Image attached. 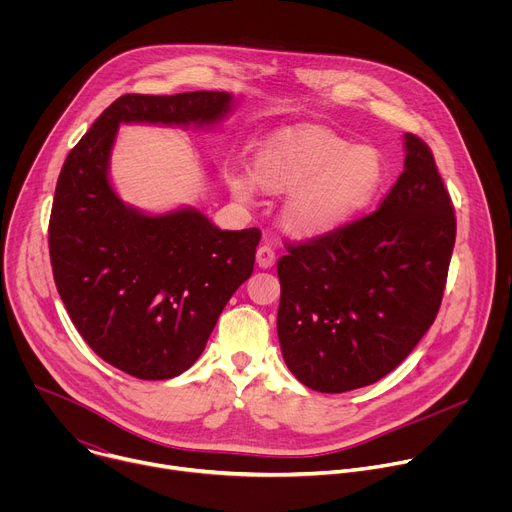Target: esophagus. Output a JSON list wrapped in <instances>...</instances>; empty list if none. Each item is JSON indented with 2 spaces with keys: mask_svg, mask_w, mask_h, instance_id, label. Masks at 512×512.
<instances>
[{
  "mask_svg": "<svg viewBox=\"0 0 512 512\" xmlns=\"http://www.w3.org/2000/svg\"><path fill=\"white\" fill-rule=\"evenodd\" d=\"M257 265L263 269H269L275 265V251L269 245H261L257 249Z\"/></svg>",
  "mask_w": 512,
  "mask_h": 512,
  "instance_id": "obj_1",
  "label": "esophagus"
}]
</instances>
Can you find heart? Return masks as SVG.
Here are the masks:
<instances>
[{
	"instance_id": "1",
	"label": "heart",
	"mask_w": 512,
	"mask_h": 512,
	"mask_svg": "<svg viewBox=\"0 0 512 512\" xmlns=\"http://www.w3.org/2000/svg\"><path fill=\"white\" fill-rule=\"evenodd\" d=\"M249 172L231 176L233 194L249 202L255 180L271 192H291L283 218L302 237L332 233L356 218L379 194L387 168L379 150L352 145L320 127L283 129L267 137Z\"/></svg>"
}]
</instances>
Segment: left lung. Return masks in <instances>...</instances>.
<instances>
[{
  "label": "left lung",
  "mask_w": 512,
  "mask_h": 512,
  "mask_svg": "<svg viewBox=\"0 0 512 512\" xmlns=\"http://www.w3.org/2000/svg\"><path fill=\"white\" fill-rule=\"evenodd\" d=\"M456 243L452 198L427 143L405 133V170L381 206L287 245L277 336L287 369L320 393L377 383L442 306Z\"/></svg>",
  "instance_id": "1"
}]
</instances>
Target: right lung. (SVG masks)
Masks as SVG:
<instances>
[{
    "label": "right lung",
    "instance_id": "add662e5",
    "mask_svg": "<svg viewBox=\"0 0 512 512\" xmlns=\"http://www.w3.org/2000/svg\"><path fill=\"white\" fill-rule=\"evenodd\" d=\"M233 95H123L70 150L54 192V283L85 342L143 381L172 379L202 354L255 265L259 229L221 231L196 208L145 214L121 202L109 158L121 123L214 125Z\"/></svg>",
    "mask_w": 512,
    "mask_h": 512
}]
</instances>
